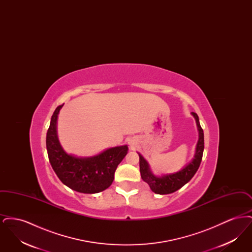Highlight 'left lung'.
<instances>
[{"label": "left lung", "instance_id": "8db88e82", "mask_svg": "<svg viewBox=\"0 0 252 252\" xmlns=\"http://www.w3.org/2000/svg\"><path fill=\"white\" fill-rule=\"evenodd\" d=\"M197 126L198 130V141L195 146V152L192 160L188 162L184 167L180 169V171L170 174H162L160 176H157L152 171L148 161L144 158L142 154H139L140 157V172L141 177L145 181L152 192L158 194H168L178 191L182 186L188 183L192 180V177L196 173L197 169L200 165L202 155L204 151V133L203 129L199 124V119L196 113H191Z\"/></svg>", "mask_w": 252, "mask_h": 252}]
</instances>
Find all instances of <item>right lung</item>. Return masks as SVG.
<instances>
[{
    "mask_svg": "<svg viewBox=\"0 0 252 252\" xmlns=\"http://www.w3.org/2000/svg\"><path fill=\"white\" fill-rule=\"evenodd\" d=\"M63 105L56 108L46 135L49 160L55 173L63 184L73 191L97 193L111 185L114 173L127 154L126 144L109 147L91 157H77L67 153L58 137V118Z\"/></svg>",
    "mask_w": 252,
    "mask_h": 252,
    "instance_id": "right-lung-1",
    "label": "right lung"
}]
</instances>
